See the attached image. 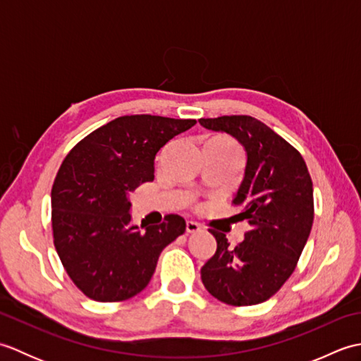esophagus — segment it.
<instances>
[{
  "mask_svg": "<svg viewBox=\"0 0 361 361\" xmlns=\"http://www.w3.org/2000/svg\"><path fill=\"white\" fill-rule=\"evenodd\" d=\"M202 229V226L197 224V221H192V220H188L186 221V233L189 234H194V233H198Z\"/></svg>",
  "mask_w": 361,
  "mask_h": 361,
  "instance_id": "obj_1",
  "label": "esophagus"
}]
</instances>
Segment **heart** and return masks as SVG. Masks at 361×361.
Masks as SVG:
<instances>
[{"mask_svg": "<svg viewBox=\"0 0 361 361\" xmlns=\"http://www.w3.org/2000/svg\"><path fill=\"white\" fill-rule=\"evenodd\" d=\"M225 141H226V140H225Z\"/></svg>", "mask_w": 361, "mask_h": 361, "instance_id": "heart-1", "label": "heart"}]
</instances>
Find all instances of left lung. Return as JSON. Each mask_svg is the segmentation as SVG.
<instances>
[{
  "label": "left lung",
  "mask_w": 361,
  "mask_h": 361,
  "mask_svg": "<svg viewBox=\"0 0 361 361\" xmlns=\"http://www.w3.org/2000/svg\"><path fill=\"white\" fill-rule=\"evenodd\" d=\"M224 132L247 152L243 181L233 204L248 220L245 240L231 248L224 233L209 231L217 251L202 268L203 286L229 305L267 301L295 271L313 224V185L305 161L293 145L251 116L198 119Z\"/></svg>",
  "instance_id": "1"
}]
</instances>
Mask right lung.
Instances as JSON below:
<instances>
[{
	"label": "right lung",
	"instance_id": "add662e5",
	"mask_svg": "<svg viewBox=\"0 0 361 361\" xmlns=\"http://www.w3.org/2000/svg\"><path fill=\"white\" fill-rule=\"evenodd\" d=\"M197 124L152 114L121 116L68 153L51 190L57 255L83 295L99 302L132 298L147 287L158 257L186 221L169 214L141 231L132 225L130 192L153 180L158 150Z\"/></svg>",
	"mask_w": 361,
	"mask_h": 361
}]
</instances>
